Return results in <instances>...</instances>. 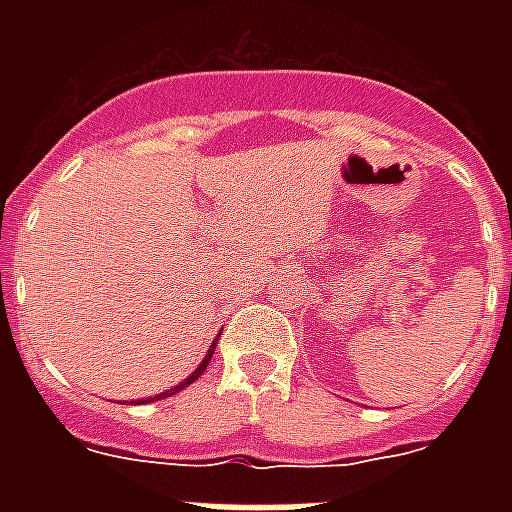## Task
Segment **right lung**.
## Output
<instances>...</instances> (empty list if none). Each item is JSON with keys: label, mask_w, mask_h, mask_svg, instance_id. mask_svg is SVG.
Wrapping results in <instances>:
<instances>
[{"label": "right lung", "mask_w": 512, "mask_h": 512, "mask_svg": "<svg viewBox=\"0 0 512 512\" xmlns=\"http://www.w3.org/2000/svg\"><path fill=\"white\" fill-rule=\"evenodd\" d=\"M217 342V340H215ZM215 342H212V348H209V353L207 356H204V361H201L199 364V369H196V372L191 374V377H185L183 382H180V385H177V388H172V390H167V393H159V396H154V398H146V404L148 401H159V398H167V396H175V393H180V390L183 388H188V385H191L193 380H199L201 374H204V369H207V364H209V358H212V353H215Z\"/></svg>", "instance_id": "1"}]
</instances>
